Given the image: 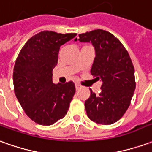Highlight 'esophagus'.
<instances>
[{
  "instance_id": "34e87169",
  "label": "esophagus",
  "mask_w": 152,
  "mask_h": 152,
  "mask_svg": "<svg viewBox=\"0 0 152 152\" xmlns=\"http://www.w3.org/2000/svg\"><path fill=\"white\" fill-rule=\"evenodd\" d=\"M80 88H81V86H80L79 84H76V90H79Z\"/></svg>"
}]
</instances>
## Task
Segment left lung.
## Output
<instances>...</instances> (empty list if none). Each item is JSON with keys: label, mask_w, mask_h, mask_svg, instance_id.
Masks as SVG:
<instances>
[{"label": "left lung", "mask_w": 152, "mask_h": 152, "mask_svg": "<svg viewBox=\"0 0 152 152\" xmlns=\"http://www.w3.org/2000/svg\"><path fill=\"white\" fill-rule=\"evenodd\" d=\"M78 40L91 42L94 47L90 72L102 82L99 94L90 89V97L85 102L87 115L98 124H113L129 108L136 87L129 54L114 35L102 29L79 34Z\"/></svg>", "instance_id": "1"}]
</instances>
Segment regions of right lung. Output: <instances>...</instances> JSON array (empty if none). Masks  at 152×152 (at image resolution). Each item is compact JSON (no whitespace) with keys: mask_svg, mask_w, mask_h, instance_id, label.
I'll list each match as a JSON object with an SVG mask.
<instances>
[{"mask_svg":"<svg viewBox=\"0 0 152 152\" xmlns=\"http://www.w3.org/2000/svg\"><path fill=\"white\" fill-rule=\"evenodd\" d=\"M76 36L43 31L22 48L15 62L13 81L15 95L28 117L41 125L63 119L76 93L75 84H53V69L60 46Z\"/></svg>","mask_w":152,"mask_h":152,"instance_id":"add662e5","label":"right lung"}]
</instances>
